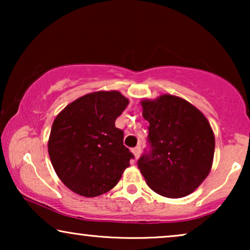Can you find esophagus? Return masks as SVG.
<instances>
[{
	"label": "esophagus",
	"instance_id": "1",
	"mask_svg": "<svg viewBox=\"0 0 250 250\" xmlns=\"http://www.w3.org/2000/svg\"><path fill=\"white\" fill-rule=\"evenodd\" d=\"M132 152L133 155H134V158L139 159L140 155H141V148H140V146H135L134 149H132Z\"/></svg>",
	"mask_w": 250,
	"mask_h": 250
}]
</instances>
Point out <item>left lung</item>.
Listing matches in <instances>:
<instances>
[{
  "label": "left lung",
  "mask_w": 250,
  "mask_h": 250,
  "mask_svg": "<svg viewBox=\"0 0 250 250\" xmlns=\"http://www.w3.org/2000/svg\"><path fill=\"white\" fill-rule=\"evenodd\" d=\"M149 122L151 151L138 165L146 184L167 198L192 193L208 176L214 159L215 136L199 109L176 95L141 101Z\"/></svg>",
  "instance_id": "8db88e82"
}]
</instances>
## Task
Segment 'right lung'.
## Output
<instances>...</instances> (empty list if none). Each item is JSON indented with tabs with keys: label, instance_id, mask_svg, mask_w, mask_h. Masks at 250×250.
<instances>
[{
	"label": "right lung",
	"instance_id": "1",
	"mask_svg": "<svg viewBox=\"0 0 250 250\" xmlns=\"http://www.w3.org/2000/svg\"><path fill=\"white\" fill-rule=\"evenodd\" d=\"M129 104L118 91H98L67 104L53 121L47 150L57 175L68 189L92 198L110 191L133 155L115 126Z\"/></svg>",
	"mask_w": 250,
	"mask_h": 250
}]
</instances>
